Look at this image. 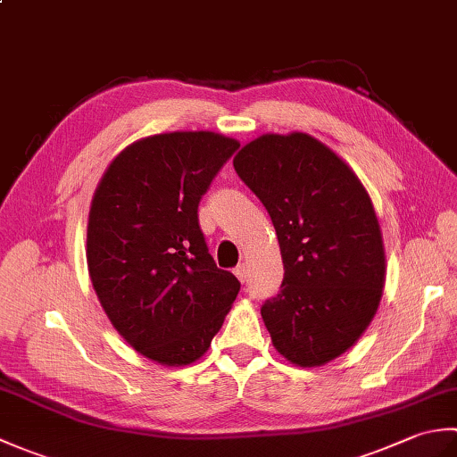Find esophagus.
I'll use <instances>...</instances> for the list:
<instances>
[{
	"label": "esophagus",
	"mask_w": 457,
	"mask_h": 457,
	"mask_svg": "<svg viewBox=\"0 0 457 457\" xmlns=\"http://www.w3.org/2000/svg\"><path fill=\"white\" fill-rule=\"evenodd\" d=\"M234 273H236V277L241 280V283H245V280H247V275H249V267H247L245 263H241V265H237V267H236Z\"/></svg>",
	"instance_id": "1"
}]
</instances>
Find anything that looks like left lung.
<instances>
[{
	"instance_id": "left-lung-1",
	"label": "left lung",
	"mask_w": 457,
	"mask_h": 457,
	"mask_svg": "<svg viewBox=\"0 0 457 457\" xmlns=\"http://www.w3.org/2000/svg\"><path fill=\"white\" fill-rule=\"evenodd\" d=\"M263 202L285 278L261 316L277 352L300 367L345 353L371 324L385 287V247L357 174L308 133H267L234 159Z\"/></svg>"
}]
</instances>
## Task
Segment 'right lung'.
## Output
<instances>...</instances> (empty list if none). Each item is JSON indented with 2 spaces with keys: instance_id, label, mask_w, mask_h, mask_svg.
Returning a JSON list of instances; mask_svg holds the SVG:
<instances>
[{
  "instance_id": "add662e5",
  "label": "right lung",
  "mask_w": 457,
  "mask_h": 457,
  "mask_svg": "<svg viewBox=\"0 0 457 457\" xmlns=\"http://www.w3.org/2000/svg\"><path fill=\"white\" fill-rule=\"evenodd\" d=\"M237 147L212 131L151 135L125 147L94 192L92 287L125 342L161 365L206 353L239 293L198 223L202 196Z\"/></svg>"
}]
</instances>
